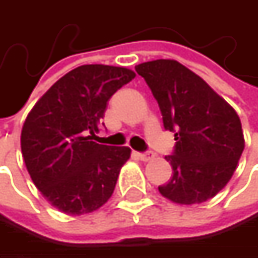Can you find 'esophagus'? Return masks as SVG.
Masks as SVG:
<instances>
[{
    "mask_svg": "<svg viewBox=\"0 0 258 258\" xmlns=\"http://www.w3.org/2000/svg\"><path fill=\"white\" fill-rule=\"evenodd\" d=\"M137 157H139L142 161H149V160L154 158V154H152V152H140V154H137Z\"/></svg>",
    "mask_w": 258,
    "mask_h": 258,
    "instance_id": "esophagus-1",
    "label": "esophagus"
}]
</instances>
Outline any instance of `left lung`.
I'll use <instances>...</instances> for the list:
<instances>
[{"mask_svg":"<svg viewBox=\"0 0 258 258\" xmlns=\"http://www.w3.org/2000/svg\"><path fill=\"white\" fill-rule=\"evenodd\" d=\"M157 100L164 128L175 133L166 160L173 176L158 191L179 205H197L218 194L233 176L245 148L232 106L203 79L175 59L136 66Z\"/></svg>","mask_w":258,"mask_h":258,"instance_id":"8db88e82","label":"left lung"}]
</instances>
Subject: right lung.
I'll return each instance as SVG.
<instances>
[{
  "label": "right lung",
  "instance_id": "obj_1",
  "mask_svg": "<svg viewBox=\"0 0 258 258\" xmlns=\"http://www.w3.org/2000/svg\"><path fill=\"white\" fill-rule=\"evenodd\" d=\"M134 78L124 67L80 66L55 82L28 113L21 134L28 173L61 212L89 214L113 194L131 151L92 140L109 98Z\"/></svg>",
  "mask_w": 258,
  "mask_h": 258
}]
</instances>
